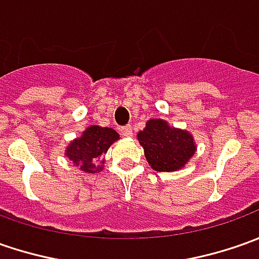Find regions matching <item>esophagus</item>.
Returning <instances> with one entry per match:
<instances>
[{
    "instance_id": "esophagus-1",
    "label": "esophagus",
    "mask_w": 259,
    "mask_h": 259,
    "mask_svg": "<svg viewBox=\"0 0 259 259\" xmlns=\"http://www.w3.org/2000/svg\"><path fill=\"white\" fill-rule=\"evenodd\" d=\"M120 133L123 136H126V138L132 136V126H130V124H126V126L120 127Z\"/></svg>"
}]
</instances>
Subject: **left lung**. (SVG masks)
Instances as JSON below:
<instances>
[{
  "label": "left lung",
  "mask_w": 259,
  "mask_h": 259,
  "mask_svg": "<svg viewBox=\"0 0 259 259\" xmlns=\"http://www.w3.org/2000/svg\"><path fill=\"white\" fill-rule=\"evenodd\" d=\"M140 145L145 149L149 165L157 172L178 170L195 153L193 138L188 132L169 127L166 121L152 119L139 132Z\"/></svg>",
  "instance_id": "obj_1"
}]
</instances>
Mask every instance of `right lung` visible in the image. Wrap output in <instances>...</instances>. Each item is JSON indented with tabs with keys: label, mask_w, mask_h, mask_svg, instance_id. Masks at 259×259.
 Returning a JSON list of instances; mask_svg holds the SVG:
<instances>
[{
	"label": "right lung",
	"mask_w": 259,
	"mask_h": 259,
	"mask_svg": "<svg viewBox=\"0 0 259 259\" xmlns=\"http://www.w3.org/2000/svg\"><path fill=\"white\" fill-rule=\"evenodd\" d=\"M117 139L119 135L110 127L90 126L81 138H77L74 142L70 143L66 155L74 165L80 166L81 170L94 174L97 170H102L103 167H96V159L106 153L110 145Z\"/></svg>",
	"instance_id": "right-lung-1"
}]
</instances>
